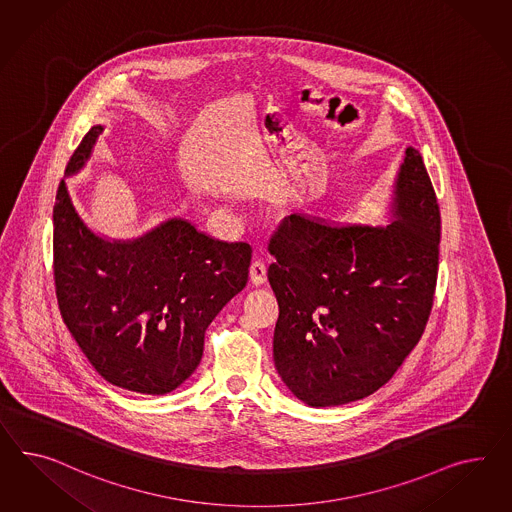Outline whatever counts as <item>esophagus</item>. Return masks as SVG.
Masks as SVG:
<instances>
[{
    "instance_id": "obj_1",
    "label": "esophagus",
    "mask_w": 512,
    "mask_h": 512,
    "mask_svg": "<svg viewBox=\"0 0 512 512\" xmlns=\"http://www.w3.org/2000/svg\"><path fill=\"white\" fill-rule=\"evenodd\" d=\"M249 279L255 287H261L266 283V266L261 261H255L249 266Z\"/></svg>"
}]
</instances>
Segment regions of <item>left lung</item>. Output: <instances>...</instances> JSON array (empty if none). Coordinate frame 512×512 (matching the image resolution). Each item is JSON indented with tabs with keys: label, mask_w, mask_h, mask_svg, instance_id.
I'll use <instances>...</instances> for the list:
<instances>
[{
	"label": "left lung",
	"mask_w": 512,
	"mask_h": 512,
	"mask_svg": "<svg viewBox=\"0 0 512 512\" xmlns=\"http://www.w3.org/2000/svg\"><path fill=\"white\" fill-rule=\"evenodd\" d=\"M387 227L291 214L268 251L279 304L274 361L309 406L360 401L389 382L429 322L440 257V207L423 158L406 149Z\"/></svg>",
	"instance_id": "left-lung-1"
}]
</instances>
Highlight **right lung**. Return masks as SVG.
<instances>
[{"label": "right lung", "mask_w": 512, "mask_h": 512, "mask_svg": "<svg viewBox=\"0 0 512 512\" xmlns=\"http://www.w3.org/2000/svg\"><path fill=\"white\" fill-rule=\"evenodd\" d=\"M102 126L70 156L85 164ZM251 248L169 220L151 233L110 242L91 233L72 207L65 180L54 205V281L63 322L85 358L110 384L164 395L190 378L205 330L248 283Z\"/></svg>", "instance_id": "add662e5"}]
</instances>
